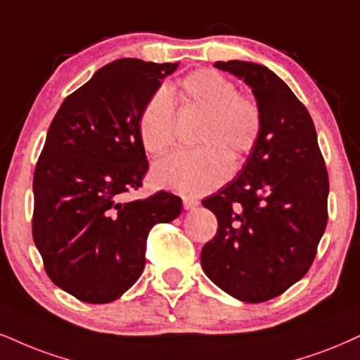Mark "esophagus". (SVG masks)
Here are the masks:
<instances>
[{
	"label": "esophagus",
	"mask_w": 360,
	"mask_h": 360,
	"mask_svg": "<svg viewBox=\"0 0 360 360\" xmlns=\"http://www.w3.org/2000/svg\"><path fill=\"white\" fill-rule=\"evenodd\" d=\"M198 205L197 200H193V198H184V208L185 210H192V208H195Z\"/></svg>",
	"instance_id": "esophagus-1"
}]
</instances>
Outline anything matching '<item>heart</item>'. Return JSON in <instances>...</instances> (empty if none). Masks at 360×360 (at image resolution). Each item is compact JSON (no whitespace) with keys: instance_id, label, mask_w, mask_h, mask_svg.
<instances>
[{"instance_id":"heart-1","label":"heart","mask_w":360,"mask_h":360,"mask_svg":"<svg viewBox=\"0 0 360 360\" xmlns=\"http://www.w3.org/2000/svg\"><path fill=\"white\" fill-rule=\"evenodd\" d=\"M173 101L185 112L203 115L193 152H175L152 167V181L184 197H202L227 180L230 162L238 165L257 145L262 112L254 98L240 95L233 82L214 70H198L167 91L153 93L141 110L139 135L148 153L165 152L175 140Z\"/></svg>"}]
</instances>
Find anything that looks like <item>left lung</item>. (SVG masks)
<instances>
[{
  "instance_id": "left-lung-1",
  "label": "left lung",
  "mask_w": 360,
  "mask_h": 360,
  "mask_svg": "<svg viewBox=\"0 0 360 360\" xmlns=\"http://www.w3.org/2000/svg\"><path fill=\"white\" fill-rule=\"evenodd\" d=\"M252 88L262 131L237 179L203 200L219 230L202 248L207 277L259 304L307 274L327 225L329 175L307 108L267 66L217 61Z\"/></svg>"
}]
</instances>
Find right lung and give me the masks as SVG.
<instances>
[{
    "instance_id": "1",
    "label": "right lung",
    "mask_w": 360,
    "mask_h": 360,
    "mask_svg": "<svg viewBox=\"0 0 360 360\" xmlns=\"http://www.w3.org/2000/svg\"><path fill=\"white\" fill-rule=\"evenodd\" d=\"M176 68L108 63L66 96L48 128L33 176V240L53 283L82 302L125 294L143 272L150 230L180 215L181 198L168 192L123 202L148 170L141 110Z\"/></svg>"
}]
</instances>
